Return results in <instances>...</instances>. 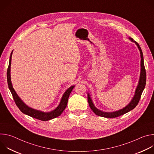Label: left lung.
<instances>
[{"label":"left lung","mask_w":154,"mask_h":154,"mask_svg":"<svg viewBox=\"0 0 154 154\" xmlns=\"http://www.w3.org/2000/svg\"><path fill=\"white\" fill-rule=\"evenodd\" d=\"M128 39L132 42L135 43V45H137V48L139 49V51L140 52V57H141L140 74L138 83L137 86L136 90L135 91L134 96H133L132 99H131L130 102L123 108H121V109H118V110L115 111V112H103L102 110H100V109H98L97 108H96L95 106L94 102L92 100V98L91 97L90 93L88 92V101L89 105H90L91 109L93 110V112L97 116L104 117V118H116V117L121 116L122 115H124V114L128 113V112L131 111V109H134L135 108V106L138 105L139 100L141 98V94L145 88L146 82V70H145V68H144L143 54L141 49L138 44L135 41H134L133 38L129 37Z\"/></svg>","instance_id":"1"}]
</instances>
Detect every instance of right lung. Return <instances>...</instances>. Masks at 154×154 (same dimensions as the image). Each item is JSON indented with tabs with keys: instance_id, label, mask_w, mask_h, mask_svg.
<instances>
[{
	"instance_id": "obj_1",
	"label": "right lung",
	"mask_w": 154,
	"mask_h": 154,
	"mask_svg": "<svg viewBox=\"0 0 154 154\" xmlns=\"http://www.w3.org/2000/svg\"><path fill=\"white\" fill-rule=\"evenodd\" d=\"M13 52V51H12L10 55L9 65L7 69V82H8L9 89L13 95V99L17 107L19 108L20 110L25 115H27L35 119H38L44 121H49L59 116L64 110L66 107L69 96L72 89L75 87V85H72L70 86L68 89L66 90V91L63 93L61 98V100L58 105L54 109H53V110L51 112H45L38 110V109L29 106L19 97V96L15 91L14 89L13 88V86L11 81V57H12Z\"/></svg>"
}]
</instances>
